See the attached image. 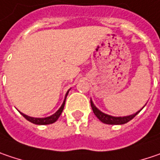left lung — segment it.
<instances>
[{
	"label": "left lung",
	"instance_id": "8db88e82",
	"mask_svg": "<svg viewBox=\"0 0 160 160\" xmlns=\"http://www.w3.org/2000/svg\"><path fill=\"white\" fill-rule=\"evenodd\" d=\"M90 105H91L92 110H93L94 114L96 115V117L98 118L101 122L106 123V124H109V125H121V124H125V123L128 122L129 120H131L134 117H136L137 114H138L140 112V110L142 109L141 108L140 110H138L135 114L130 115V116H126V117H113V116H109V115H107V114L101 112L99 109L96 108V106L93 104V102L91 101V99H90Z\"/></svg>",
	"mask_w": 160,
	"mask_h": 160
}]
</instances>
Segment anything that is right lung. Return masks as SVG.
<instances>
[{
  "label": "right lung",
  "instance_id": "right-lung-1",
  "mask_svg": "<svg viewBox=\"0 0 160 160\" xmlns=\"http://www.w3.org/2000/svg\"><path fill=\"white\" fill-rule=\"evenodd\" d=\"M68 93H69V90H68V92L66 93V96H65V99H64V101H63V103H62V105H61V107L59 108V110L57 111V112H55L53 115L52 116H50V117H47V118H32V117H29V116H27V115H25L23 113H22V115L27 120H29L30 122H32L33 124H37V125H48V124H52V123H54L59 117L61 116V112H62V110H63V108H64V105H65V101H66V97H67V95H68Z\"/></svg>",
  "mask_w": 160,
  "mask_h": 160
}]
</instances>
